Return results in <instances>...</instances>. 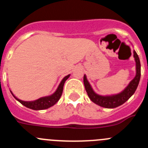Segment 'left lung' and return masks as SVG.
I'll list each match as a JSON object with an SVG mask.
<instances>
[{
  "label": "left lung",
  "mask_w": 148,
  "mask_h": 148,
  "mask_svg": "<svg viewBox=\"0 0 148 148\" xmlns=\"http://www.w3.org/2000/svg\"><path fill=\"white\" fill-rule=\"evenodd\" d=\"M133 57L136 61V76L127 86L118 94L110 95H101L95 93L89 83L86 75H84V84L89 98L92 102L105 108H115L126 102L134 94L138 85L141 77V64L138 55L133 50Z\"/></svg>",
  "instance_id": "obj_1"
}]
</instances>
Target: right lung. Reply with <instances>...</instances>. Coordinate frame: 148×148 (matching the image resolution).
<instances>
[{"mask_svg":"<svg viewBox=\"0 0 148 148\" xmlns=\"http://www.w3.org/2000/svg\"><path fill=\"white\" fill-rule=\"evenodd\" d=\"M70 76V75H67L66 76H65L64 78H63L61 80V83L58 85V88L56 90V92L53 94L50 95H48V96H44V97H41L40 99H37V100L32 101H22L21 99H18L17 97H15V95H13L12 92L10 90L11 93L12 94V95L14 96L15 99L17 101H18L21 104H23V106H25L27 108H29V109L35 110H45L49 108L50 107L53 106L54 104H56V103L58 102V100L61 98V95H62L63 92V88H64V83L67 78Z\"/></svg>","mask_w":148,"mask_h":148,"instance_id":"1","label":"right lung"}]
</instances>
